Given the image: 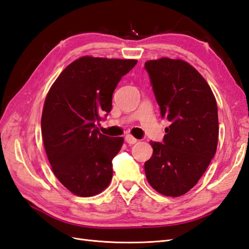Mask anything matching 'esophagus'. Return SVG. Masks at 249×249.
<instances>
[{"mask_svg":"<svg viewBox=\"0 0 249 249\" xmlns=\"http://www.w3.org/2000/svg\"><path fill=\"white\" fill-rule=\"evenodd\" d=\"M125 141L127 142L128 144H135L136 142L138 141V140H137V139L135 138V137H133L131 135H126V136H125Z\"/></svg>","mask_w":249,"mask_h":249,"instance_id":"obj_1","label":"esophagus"}]
</instances>
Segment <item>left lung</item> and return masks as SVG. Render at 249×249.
<instances>
[{"label": "left lung", "mask_w": 249, "mask_h": 249, "mask_svg": "<svg viewBox=\"0 0 249 249\" xmlns=\"http://www.w3.org/2000/svg\"><path fill=\"white\" fill-rule=\"evenodd\" d=\"M162 119L170 122L162 142L151 141L144 163L147 182L169 197L186 194L215 156L218 111L204 78L183 60L161 57L144 64Z\"/></svg>", "instance_id": "1"}]
</instances>
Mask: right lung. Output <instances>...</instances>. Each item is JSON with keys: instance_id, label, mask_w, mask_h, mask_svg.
Masks as SVG:
<instances>
[{"instance_id": "add662e5", "label": "right lung", "mask_w": 249, "mask_h": 249, "mask_svg": "<svg viewBox=\"0 0 249 249\" xmlns=\"http://www.w3.org/2000/svg\"><path fill=\"white\" fill-rule=\"evenodd\" d=\"M137 60L82 56L63 71L47 95L41 135L54 176L79 197H91L108 186L112 160L124 139L100 134L96 124L112 108L121 78Z\"/></svg>"}]
</instances>
